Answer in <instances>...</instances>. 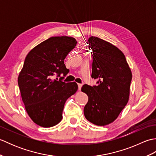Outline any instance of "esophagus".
<instances>
[{
    "mask_svg": "<svg viewBox=\"0 0 156 156\" xmlns=\"http://www.w3.org/2000/svg\"><path fill=\"white\" fill-rule=\"evenodd\" d=\"M78 90H80L81 88L82 87V84H78Z\"/></svg>",
    "mask_w": 156,
    "mask_h": 156,
    "instance_id": "34e87169",
    "label": "esophagus"
}]
</instances>
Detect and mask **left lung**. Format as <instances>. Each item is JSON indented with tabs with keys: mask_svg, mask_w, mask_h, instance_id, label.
I'll return each mask as SVG.
<instances>
[{
	"mask_svg": "<svg viewBox=\"0 0 156 156\" xmlns=\"http://www.w3.org/2000/svg\"><path fill=\"white\" fill-rule=\"evenodd\" d=\"M92 50L91 77L97 79V86H82L88 97L84 108L86 119L96 125L113 122L127 104L132 80L130 68L120 49L97 37H89Z\"/></svg>",
	"mask_w": 156,
	"mask_h": 156,
	"instance_id": "left-lung-1",
	"label": "left lung"
}]
</instances>
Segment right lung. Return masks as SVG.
<instances>
[{"instance_id": "add662e5", "label": "right lung", "mask_w": 156, "mask_h": 156, "mask_svg": "<svg viewBox=\"0 0 156 156\" xmlns=\"http://www.w3.org/2000/svg\"><path fill=\"white\" fill-rule=\"evenodd\" d=\"M77 41L68 36L51 37L41 42L26 56L18 77L23 103L35 123L51 127L62 119L66 100L76 93L75 82H62L64 77L53 79L55 74L67 75L69 69L64 59L74 49Z\"/></svg>"}]
</instances>
